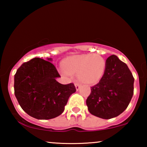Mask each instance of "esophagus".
Masks as SVG:
<instances>
[{
	"mask_svg": "<svg viewBox=\"0 0 147 147\" xmlns=\"http://www.w3.org/2000/svg\"><path fill=\"white\" fill-rule=\"evenodd\" d=\"M75 86H76V90H79L80 87H81V84H80V83H78V82H76Z\"/></svg>",
	"mask_w": 147,
	"mask_h": 147,
	"instance_id": "34e87169",
	"label": "esophagus"
}]
</instances>
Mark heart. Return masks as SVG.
Listing matches in <instances>:
<instances>
[{"mask_svg":"<svg viewBox=\"0 0 147 147\" xmlns=\"http://www.w3.org/2000/svg\"><path fill=\"white\" fill-rule=\"evenodd\" d=\"M61 67L67 74H78V78L83 83L94 84L103 78L106 61L99 54H82L65 58Z\"/></svg>","mask_w":147,"mask_h":147,"instance_id":"obj_1","label":"heart"}]
</instances>
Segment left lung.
<instances>
[{"mask_svg":"<svg viewBox=\"0 0 147 147\" xmlns=\"http://www.w3.org/2000/svg\"><path fill=\"white\" fill-rule=\"evenodd\" d=\"M133 76L127 65L112 55L106 59V68L99 83L91 87L86 100L92 115L110 119L128 107L134 93Z\"/></svg>","mask_w":147,"mask_h":147,"instance_id":"obj_1","label":"left lung"}]
</instances>
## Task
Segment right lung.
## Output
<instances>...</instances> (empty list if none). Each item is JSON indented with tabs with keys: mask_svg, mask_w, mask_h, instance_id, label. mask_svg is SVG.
<instances>
[{
	"mask_svg": "<svg viewBox=\"0 0 147 147\" xmlns=\"http://www.w3.org/2000/svg\"><path fill=\"white\" fill-rule=\"evenodd\" d=\"M47 61L35 57L23 63L15 75V95L24 111L39 120L54 118L63 113L69 96L76 92L73 83L61 84L57 69Z\"/></svg>",
	"mask_w": 147,
	"mask_h": 147,
	"instance_id": "right-lung-1",
	"label": "right lung"
}]
</instances>
